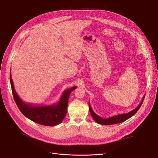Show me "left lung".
I'll return each mask as SVG.
<instances>
[{
	"mask_svg": "<svg viewBox=\"0 0 158 158\" xmlns=\"http://www.w3.org/2000/svg\"><path fill=\"white\" fill-rule=\"evenodd\" d=\"M144 97L143 98L142 102H140V103L138 105V106L135 109L132 111H131V112H129L128 113H125V114H118V115H115L109 118H102L101 117L98 116V114H95L91 107L89 103V112L91 115H92V118L94 119V121L98 123V124H101V125H113V124H117V123H121L123 121H125L127 119H128L129 118H131V117H132L134 114H135L137 111L138 110L140 109V106H142V104L143 103V101L144 99Z\"/></svg>",
	"mask_w": 158,
	"mask_h": 158,
	"instance_id": "obj_1",
	"label": "left lung"
}]
</instances>
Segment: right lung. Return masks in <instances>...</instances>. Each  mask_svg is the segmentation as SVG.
I'll use <instances>...</instances> for the list:
<instances>
[{
	"instance_id": "obj_1",
	"label": "right lung",
	"mask_w": 158,
	"mask_h": 158,
	"mask_svg": "<svg viewBox=\"0 0 158 158\" xmlns=\"http://www.w3.org/2000/svg\"><path fill=\"white\" fill-rule=\"evenodd\" d=\"M10 80L14 99L23 115L33 122L45 126H55L63 121L67 112L70 94L76 89V86L65 90L57 104L47 106H33L23 102L19 98L14 88L11 74H10Z\"/></svg>"
}]
</instances>
